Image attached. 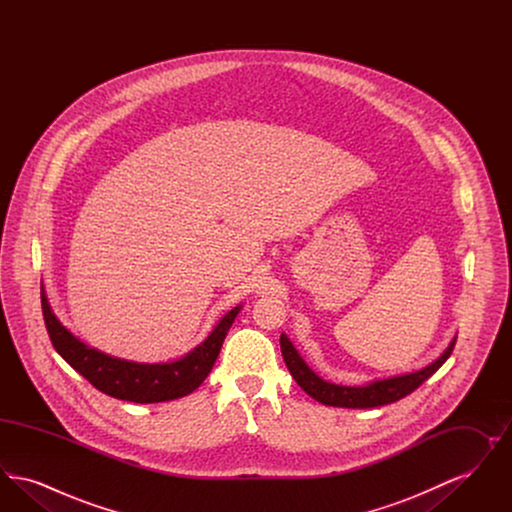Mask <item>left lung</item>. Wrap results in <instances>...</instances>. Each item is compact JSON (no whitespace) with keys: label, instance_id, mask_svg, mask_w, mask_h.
<instances>
[{"label":"left lung","instance_id":"1","mask_svg":"<svg viewBox=\"0 0 512 512\" xmlns=\"http://www.w3.org/2000/svg\"><path fill=\"white\" fill-rule=\"evenodd\" d=\"M455 341L457 338L451 340L447 349L439 355L434 363H430L416 372L374 380L365 386H340V384L322 380L317 372L303 361V357L293 347L292 341L286 334L280 336V349H282V357L286 361L288 370L292 372L293 380L301 386V390L309 393L313 399H317L318 403L330 405V407H345V409H370V407L390 405V403L403 399L405 395L413 393L422 382H426L439 366L449 359V355L453 353Z\"/></svg>","mask_w":512,"mask_h":512}]
</instances>
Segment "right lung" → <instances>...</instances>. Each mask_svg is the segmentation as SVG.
Returning a JSON list of instances; mask_svg holds the SVG:
<instances>
[{
	"instance_id": "add662e5",
	"label": "right lung",
	"mask_w": 512,
	"mask_h": 512,
	"mask_svg": "<svg viewBox=\"0 0 512 512\" xmlns=\"http://www.w3.org/2000/svg\"><path fill=\"white\" fill-rule=\"evenodd\" d=\"M242 305L220 318L211 334L184 357L171 363H134L111 357L96 347L78 340L61 320L53 315L48 295L42 288V311L48 328L49 340L55 351L82 374L94 388L132 403H163L197 390L209 376L219 357L222 341L226 338L234 318Z\"/></svg>"
}]
</instances>
